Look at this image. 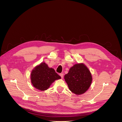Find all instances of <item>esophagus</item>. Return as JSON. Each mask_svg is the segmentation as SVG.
<instances>
[{"label":"esophagus","mask_w":122,"mask_h":122,"mask_svg":"<svg viewBox=\"0 0 122 122\" xmlns=\"http://www.w3.org/2000/svg\"><path fill=\"white\" fill-rule=\"evenodd\" d=\"M60 76H61V78H62L63 77V73H61V74H60Z\"/></svg>","instance_id":"esophagus-1"}]
</instances>
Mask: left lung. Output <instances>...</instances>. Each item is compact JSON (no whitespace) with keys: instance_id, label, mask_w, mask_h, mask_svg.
I'll return each instance as SVG.
<instances>
[{"instance_id":"1","label":"left lung","mask_w":122,"mask_h":122,"mask_svg":"<svg viewBox=\"0 0 122 122\" xmlns=\"http://www.w3.org/2000/svg\"><path fill=\"white\" fill-rule=\"evenodd\" d=\"M64 79L71 92L76 95L86 92L92 82L90 70L83 63L76 64L70 68Z\"/></svg>"}]
</instances>
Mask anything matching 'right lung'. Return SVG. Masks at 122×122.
<instances>
[{
  "instance_id": "right-lung-1",
  "label": "right lung",
  "mask_w": 122,
  "mask_h": 122,
  "mask_svg": "<svg viewBox=\"0 0 122 122\" xmlns=\"http://www.w3.org/2000/svg\"><path fill=\"white\" fill-rule=\"evenodd\" d=\"M61 78V77L54 70L49 68L45 62H42L35 67L30 75L33 86L40 91L46 90L55 80Z\"/></svg>"
}]
</instances>
